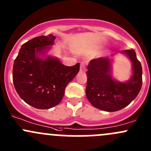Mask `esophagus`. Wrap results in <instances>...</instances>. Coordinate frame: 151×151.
Returning <instances> with one entry per match:
<instances>
[{
    "label": "esophagus",
    "mask_w": 151,
    "mask_h": 151,
    "mask_svg": "<svg viewBox=\"0 0 151 151\" xmlns=\"http://www.w3.org/2000/svg\"><path fill=\"white\" fill-rule=\"evenodd\" d=\"M80 71H86V68H85V65L84 63H81L80 64Z\"/></svg>",
    "instance_id": "esophagus-1"
}]
</instances>
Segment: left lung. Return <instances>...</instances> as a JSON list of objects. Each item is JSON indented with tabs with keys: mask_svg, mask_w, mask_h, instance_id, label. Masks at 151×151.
<instances>
[{
	"mask_svg": "<svg viewBox=\"0 0 151 151\" xmlns=\"http://www.w3.org/2000/svg\"><path fill=\"white\" fill-rule=\"evenodd\" d=\"M119 52L127 56L132 63V75L128 81L114 79L112 59L109 57L93 59L88 66L86 96L93 106L106 112H115L128 106L137 96L142 84V69L134 50Z\"/></svg>",
	"mask_w": 151,
	"mask_h": 151,
	"instance_id": "8db88e82",
	"label": "left lung"
}]
</instances>
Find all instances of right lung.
<instances>
[{"label":"right lung","instance_id":"1","mask_svg":"<svg viewBox=\"0 0 151 151\" xmlns=\"http://www.w3.org/2000/svg\"><path fill=\"white\" fill-rule=\"evenodd\" d=\"M52 34L30 39L22 45L13 65V83L20 98L36 109H47L61 101L67 85L80 71V63L64 66L47 53L54 45Z\"/></svg>","mask_w":151,"mask_h":151}]
</instances>
